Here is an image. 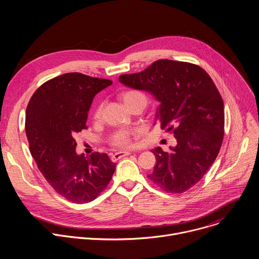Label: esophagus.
<instances>
[{"label": "esophagus", "instance_id": "34e87169", "mask_svg": "<svg viewBox=\"0 0 259 259\" xmlns=\"http://www.w3.org/2000/svg\"><path fill=\"white\" fill-rule=\"evenodd\" d=\"M131 154H132L131 152H119V153H116L115 155H113L112 160L113 161H118V160H120L121 158H123L125 156H130Z\"/></svg>", "mask_w": 259, "mask_h": 259}]
</instances>
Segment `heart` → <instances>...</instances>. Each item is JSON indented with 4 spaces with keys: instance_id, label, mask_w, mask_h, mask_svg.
Segmentation results:
<instances>
[{
    "instance_id": "obj_1",
    "label": "heart",
    "mask_w": 259,
    "mask_h": 259,
    "mask_svg": "<svg viewBox=\"0 0 259 259\" xmlns=\"http://www.w3.org/2000/svg\"><path fill=\"white\" fill-rule=\"evenodd\" d=\"M120 99L122 100V102L125 104V106L127 108H129L131 105H133L135 103H139V102L143 103L144 106L146 104L145 96L137 90H127V91L122 92L120 94ZM100 115H101V105L99 104L94 110L93 117H94V119L97 120L100 118ZM131 135H132L131 131L120 130L113 135L112 142L116 146L128 147L131 145Z\"/></svg>"
}]
</instances>
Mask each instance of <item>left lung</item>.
<instances>
[{"label":"left lung","mask_w":259,"mask_h":259,"mask_svg":"<svg viewBox=\"0 0 259 259\" xmlns=\"http://www.w3.org/2000/svg\"><path fill=\"white\" fill-rule=\"evenodd\" d=\"M119 81L160 102L156 120L177 140L169 152L153 150L157 164L147 176L167 193L190 190L214 163L224 139V101L212 79L199 65L161 59Z\"/></svg>","instance_id":"1"}]
</instances>
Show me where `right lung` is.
<instances>
[{
    "mask_svg": "<svg viewBox=\"0 0 259 259\" xmlns=\"http://www.w3.org/2000/svg\"><path fill=\"white\" fill-rule=\"evenodd\" d=\"M113 84L69 72L43 84L25 112V133L36 166L52 189L73 203H88L107 187L116 165L106 154L76 152V133L87 129L94 96Z\"/></svg>",
    "mask_w": 259,
    "mask_h": 259,
    "instance_id": "right-lung-1",
    "label": "right lung"
}]
</instances>
